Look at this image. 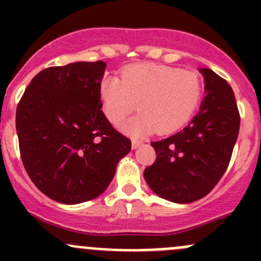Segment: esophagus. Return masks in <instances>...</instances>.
I'll return each mask as SVG.
<instances>
[{
  "label": "esophagus",
  "instance_id": "esophagus-1",
  "mask_svg": "<svg viewBox=\"0 0 261 261\" xmlns=\"http://www.w3.org/2000/svg\"><path fill=\"white\" fill-rule=\"evenodd\" d=\"M140 141L136 140V139H134L133 141H131V146H133V149H138L139 146H140Z\"/></svg>",
  "mask_w": 261,
  "mask_h": 261
}]
</instances>
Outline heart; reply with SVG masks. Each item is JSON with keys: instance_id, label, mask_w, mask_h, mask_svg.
Masks as SVG:
<instances>
[{"instance_id": "obj_1", "label": "heart", "mask_w": 261, "mask_h": 261, "mask_svg": "<svg viewBox=\"0 0 261 261\" xmlns=\"http://www.w3.org/2000/svg\"><path fill=\"white\" fill-rule=\"evenodd\" d=\"M203 96V80L193 70L163 64H136L121 73V80L107 78L101 84L102 110L118 126L138 110L140 115L123 123L134 136L181 127L196 112Z\"/></svg>"}]
</instances>
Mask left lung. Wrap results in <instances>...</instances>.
<instances>
[{
    "label": "left lung",
    "mask_w": 261,
    "mask_h": 261,
    "mask_svg": "<svg viewBox=\"0 0 261 261\" xmlns=\"http://www.w3.org/2000/svg\"><path fill=\"white\" fill-rule=\"evenodd\" d=\"M198 114L179 133L152 141L156 152L144 178L154 193L175 203H191L210 193L225 174L238 140L240 114L232 88L208 68Z\"/></svg>",
    "instance_id": "8db88e82"
}]
</instances>
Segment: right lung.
<instances>
[{
    "label": "right lung",
    "mask_w": 261,
    "mask_h": 261,
    "mask_svg": "<svg viewBox=\"0 0 261 261\" xmlns=\"http://www.w3.org/2000/svg\"><path fill=\"white\" fill-rule=\"evenodd\" d=\"M106 63L50 67L33 78L16 110L22 164L39 191L77 204L103 193L131 141L102 112Z\"/></svg>",
    "instance_id": "add662e5"
}]
</instances>
